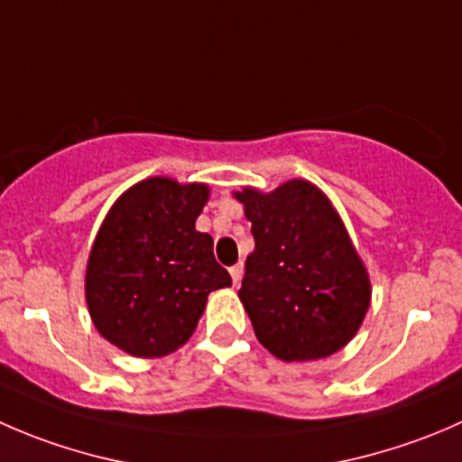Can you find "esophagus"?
Returning a JSON list of instances; mask_svg holds the SVG:
<instances>
[{
	"instance_id": "1",
	"label": "esophagus",
	"mask_w": 462,
	"mask_h": 462,
	"mask_svg": "<svg viewBox=\"0 0 462 462\" xmlns=\"http://www.w3.org/2000/svg\"><path fill=\"white\" fill-rule=\"evenodd\" d=\"M230 275H232V282H235V284H239L241 277H244V263H235V266L230 268Z\"/></svg>"
}]
</instances>
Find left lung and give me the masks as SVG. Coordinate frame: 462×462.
I'll return each mask as SVG.
<instances>
[{
    "label": "left lung",
    "instance_id": "left-lung-1",
    "mask_svg": "<svg viewBox=\"0 0 462 462\" xmlns=\"http://www.w3.org/2000/svg\"><path fill=\"white\" fill-rule=\"evenodd\" d=\"M253 223L239 298L259 343L282 361L334 355L359 331L370 277L329 199L307 180L235 191Z\"/></svg>",
    "mask_w": 462,
    "mask_h": 462
}]
</instances>
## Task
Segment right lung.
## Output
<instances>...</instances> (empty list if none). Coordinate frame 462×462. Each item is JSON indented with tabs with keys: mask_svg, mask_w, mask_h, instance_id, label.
Returning a JSON list of instances; mask_svg holds the SVG:
<instances>
[{
	"mask_svg": "<svg viewBox=\"0 0 462 462\" xmlns=\"http://www.w3.org/2000/svg\"><path fill=\"white\" fill-rule=\"evenodd\" d=\"M209 187L146 178L124 191L89 250L85 300L94 327L131 356L171 355L194 334L208 295L230 286L214 241L196 230Z\"/></svg>",
	"mask_w": 462,
	"mask_h": 462,
	"instance_id": "obj_1",
	"label": "right lung"
}]
</instances>
